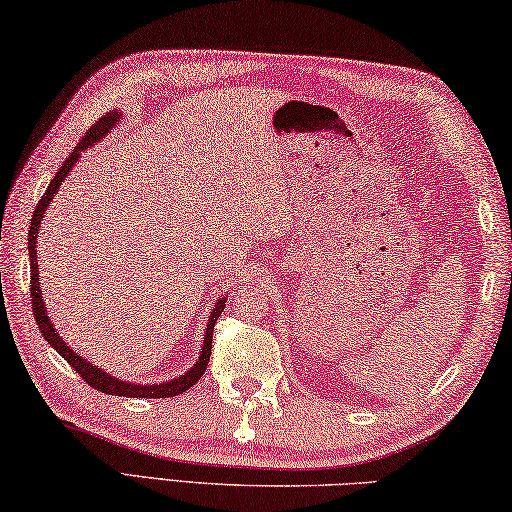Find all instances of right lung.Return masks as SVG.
Instances as JSON below:
<instances>
[{
    "mask_svg": "<svg viewBox=\"0 0 512 512\" xmlns=\"http://www.w3.org/2000/svg\"><path fill=\"white\" fill-rule=\"evenodd\" d=\"M117 124V113H106L102 120H97L92 127L88 129L86 136L81 138V142L77 147L72 149V154L65 158V163L61 165V170L56 172V177L49 183L45 195L40 197L36 211H33L31 217V226H29V263H31V308H33V317H36L38 322V329L43 333V338L52 345L58 354H61L67 363L72 365V370L77 372L83 381H86L90 388H95L99 392H106V395H117V397H147V399H163V397H177L181 392H186L188 388H192L201 376L206 372V365L208 360H211V349H213V326L217 322V317L224 311L226 306V297L217 299V306L213 308V315H211V322H208V329H206V338H204V347H201V354L195 367H190V372H186L179 379L174 381H167V383H154V385H136V383H124L120 379H113L111 374H106L95 367L92 363H88L86 358H81L79 354H74V351L65 345L63 338H58L56 329L49 322L47 311H45V301L43 295H40V283H38V261H36V247H38V229H40V222H43V215H45V208L49 206V201L54 199V195L61 188V183L67 179V174L74 167V163L79 161V156L83 149H88L92 142H97L99 138H104L108 131H111Z\"/></svg>",
    "mask_w": 512,
    "mask_h": 512,
    "instance_id": "add662e5",
    "label": "right lung"
}]
</instances>
